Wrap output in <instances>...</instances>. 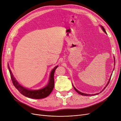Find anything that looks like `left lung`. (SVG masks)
I'll use <instances>...</instances> for the list:
<instances>
[{
  "label": "left lung",
  "mask_w": 121,
  "mask_h": 121,
  "mask_svg": "<svg viewBox=\"0 0 121 121\" xmlns=\"http://www.w3.org/2000/svg\"><path fill=\"white\" fill-rule=\"evenodd\" d=\"M101 27L102 28V30H103L104 31V32L105 33H106V31H105V29H104V27H102V26H101ZM112 74H111V77H110V79H109V82H108V83L107 84V85H106V86H105V87H104V88L103 89V90H104V89L105 88H106V87L107 86H108V84H109V82H110V80H111V76H112ZM73 88H74L75 89V90L78 93V94H81V95H84V96H91V95H97V94H98V93H96V94H86V93H82V92H81L80 91H78L77 90V89L74 87V86H73ZM103 90H102V91H103ZM101 91V92H102Z\"/></svg>",
  "instance_id": "1"
}]
</instances>
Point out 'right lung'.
<instances>
[{"instance_id": "obj_1", "label": "right lung", "mask_w": 121, "mask_h": 121, "mask_svg": "<svg viewBox=\"0 0 121 121\" xmlns=\"http://www.w3.org/2000/svg\"><path fill=\"white\" fill-rule=\"evenodd\" d=\"M58 67V66H56L54 69L52 70L49 78V81L48 85H47L45 87L41 89V90L37 91H32L29 90L21 86L18 82L16 80L15 78L14 77L11 70L10 69V67L8 66V69L10 72V77L11 78V80L12 81L13 85L16 88L18 91L23 94V95L28 97L30 98L33 99H41L44 98L46 97H48L49 94L51 93L52 91H53V89L54 86V72L56 68Z\"/></svg>"}]
</instances>
